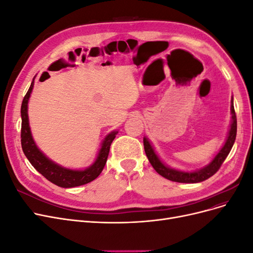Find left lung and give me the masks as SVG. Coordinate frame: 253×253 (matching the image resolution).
<instances>
[{"instance_id":"8db88e82","label":"left lung","mask_w":253,"mask_h":253,"mask_svg":"<svg viewBox=\"0 0 253 253\" xmlns=\"http://www.w3.org/2000/svg\"><path fill=\"white\" fill-rule=\"evenodd\" d=\"M231 115H232L231 125H230V128H229V132H228L224 145L218 151L217 154L214 156V158L211 160V162L204 168H202V169H198L195 171H181L177 169H173V168L167 166L157 155L156 151L154 150V147H153L152 143L149 141L147 137H143L144 152L145 154H147L150 164L159 175H162L163 177L172 181L183 182V183H196V182H201L208 179L212 175H214L217 172L221 164L224 163V160L226 159L229 153H230L233 147V143L235 141L236 116H235L234 106H233V97L231 99Z\"/></svg>"}]
</instances>
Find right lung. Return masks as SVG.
<instances>
[{"label":"right lung","mask_w":253,"mask_h":253,"mask_svg":"<svg viewBox=\"0 0 253 253\" xmlns=\"http://www.w3.org/2000/svg\"><path fill=\"white\" fill-rule=\"evenodd\" d=\"M35 78L33 79L30 87L26 93L24 99H23L21 106V117H22V128H21V143L22 149L25 156L29 160V163L33 165L35 169L41 173L45 178L48 179L50 182L61 188H74L85 185L90 181L96 179L106 164V159L109 156L110 147L113 140L116 137L118 131H113L104 137L102 140L101 148L99 150L95 162L89 167L83 170H73L68 168L62 167L55 162H52L44 153L37 147L34 140L29 126L28 120V101L30 94L34 88Z\"/></svg>","instance_id":"add662e5"}]
</instances>
